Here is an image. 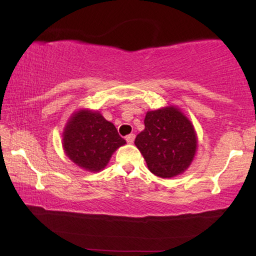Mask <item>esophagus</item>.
<instances>
[{
    "label": "esophagus",
    "mask_w": 256,
    "mask_h": 256,
    "mask_svg": "<svg viewBox=\"0 0 256 256\" xmlns=\"http://www.w3.org/2000/svg\"><path fill=\"white\" fill-rule=\"evenodd\" d=\"M134 138H136V136H134V134H128V136H126V138H125V140H126L128 144H132L134 142Z\"/></svg>",
    "instance_id": "1"
}]
</instances>
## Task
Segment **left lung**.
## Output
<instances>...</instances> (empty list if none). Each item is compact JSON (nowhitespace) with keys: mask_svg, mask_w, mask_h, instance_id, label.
I'll return each mask as SVG.
<instances>
[{"mask_svg":"<svg viewBox=\"0 0 256 256\" xmlns=\"http://www.w3.org/2000/svg\"><path fill=\"white\" fill-rule=\"evenodd\" d=\"M134 144L152 174L170 178L183 174L192 164L198 136L184 112L170 105L146 112L144 130L138 134Z\"/></svg>","mask_w":256,"mask_h":256,"instance_id":"8db88e82","label":"left lung"}]
</instances>
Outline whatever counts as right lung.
<instances>
[{
  "mask_svg": "<svg viewBox=\"0 0 256 256\" xmlns=\"http://www.w3.org/2000/svg\"><path fill=\"white\" fill-rule=\"evenodd\" d=\"M66 157L88 172H100L112 154L126 141L120 138L115 125L97 110H81L68 118L62 136Z\"/></svg>",
  "mask_w": 256,
  "mask_h": 256,
  "instance_id": "obj_1",
  "label": "right lung"
}]
</instances>
